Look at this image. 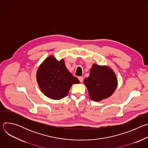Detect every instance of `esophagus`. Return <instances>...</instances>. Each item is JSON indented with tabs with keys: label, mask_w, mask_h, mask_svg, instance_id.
Segmentation results:
<instances>
[{
	"label": "esophagus",
	"mask_w": 148,
	"mask_h": 148,
	"mask_svg": "<svg viewBox=\"0 0 148 148\" xmlns=\"http://www.w3.org/2000/svg\"><path fill=\"white\" fill-rule=\"evenodd\" d=\"M78 79L80 81V82H82L83 81V77H78Z\"/></svg>",
	"instance_id": "esophagus-1"
}]
</instances>
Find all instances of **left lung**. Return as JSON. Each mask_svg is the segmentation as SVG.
<instances>
[{
  "label": "left lung",
  "instance_id": "left-lung-1",
  "mask_svg": "<svg viewBox=\"0 0 148 148\" xmlns=\"http://www.w3.org/2000/svg\"><path fill=\"white\" fill-rule=\"evenodd\" d=\"M84 83L87 86L90 98L97 102L110 97L118 86L117 79L112 70L95 64L92 66L90 76L85 78Z\"/></svg>",
  "mask_w": 148,
  "mask_h": 148
}]
</instances>
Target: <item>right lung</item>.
<instances>
[{
  "label": "right lung",
  "instance_id": "obj_1",
  "mask_svg": "<svg viewBox=\"0 0 148 148\" xmlns=\"http://www.w3.org/2000/svg\"><path fill=\"white\" fill-rule=\"evenodd\" d=\"M36 78L42 92L56 100L66 97L73 84L79 82L67 70L64 60L58 61L52 56L40 66Z\"/></svg>",
  "mask_w": 148,
  "mask_h": 148
}]
</instances>
